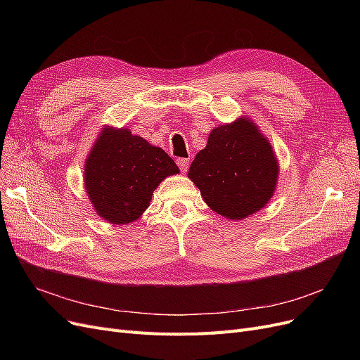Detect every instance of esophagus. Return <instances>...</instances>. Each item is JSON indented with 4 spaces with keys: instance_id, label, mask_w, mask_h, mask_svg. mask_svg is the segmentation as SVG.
<instances>
[{
    "instance_id": "esophagus-1",
    "label": "esophagus",
    "mask_w": 360,
    "mask_h": 360,
    "mask_svg": "<svg viewBox=\"0 0 360 360\" xmlns=\"http://www.w3.org/2000/svg\"><path fill=\"white\" fill-rule=\"evenodd\" d=\"M176 163H178L179 169H181V172H184V174H185L186 170H188V165H190V160L181 158V159H178V160H176Z\"/></svg>"
}]
</instances>
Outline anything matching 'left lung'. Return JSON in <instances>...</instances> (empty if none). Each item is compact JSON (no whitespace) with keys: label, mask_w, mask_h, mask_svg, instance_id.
<instances>
[{"label":"left lung","mask_w":360,"mask_h":360,"mask_svg":"<svg viewBox=\"0 0 360 360\" xmlns=\"http://www.w3.org/2000/svg\"><path fill=\"white\" fill-rule=\"evenodd\" d=\"M278 163L270 141L248 118L214 128L190 166V178L212 210L242 220L274 194Z\"/></svg>","instance_id":"obj_1"}]
</instances>
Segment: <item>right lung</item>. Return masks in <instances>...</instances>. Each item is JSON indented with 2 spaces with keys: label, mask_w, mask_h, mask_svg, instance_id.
Wrapping results in <instances>:
<instances>
[{
  "label": "right lung",
  "mask_w": 360,
  "mask_h": 360,
  "mask_svg": "<svg viewBox=\"0 0 360 360\" xmlns=\"http://www.w3.org/2000/svg\"><path fill=\"white\" fill-rule=\"evenodd\" d=\"M179 172L165 150L127 128L106 127L86 159L84 186L96 213L112 224L136 221L158 185Z\"/></svg>",
  "instance_id": "1"
}]
</instances>
